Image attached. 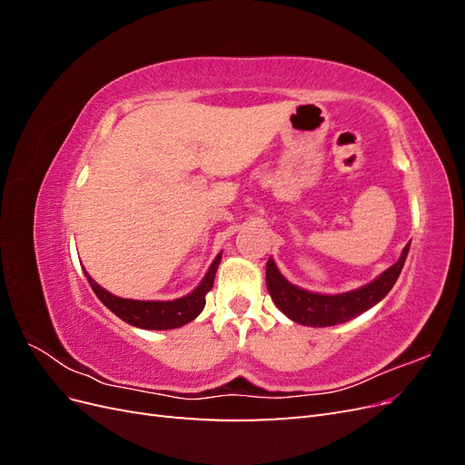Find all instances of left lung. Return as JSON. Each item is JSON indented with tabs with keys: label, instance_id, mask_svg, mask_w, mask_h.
I'll return each instance as SVG.
<instances>
[{
	"label": "left lung",
	"instance_id": "left-lung-1",
	"mask_svg": "<svg viewBox=\"0 0 465 465\" xmlns=\"http://www.w3.org/2000/svg\"><path fill=\"white\" fill-rule=\"evenodd\" d=\"M407 252H410V244L403 248L401 258L388 267L378 279H374L371 285H364L345 294H333V297H330V294H316L294 287L279 273L273 260H267L265 265V285L279 311L287 314L291 320L302 323V326H335V323L347 322L367 312L369 308L386 297L401 273Z\"/></svg>",
	"mask_w": 465,
	"mask_h": 465
}]
</instances>
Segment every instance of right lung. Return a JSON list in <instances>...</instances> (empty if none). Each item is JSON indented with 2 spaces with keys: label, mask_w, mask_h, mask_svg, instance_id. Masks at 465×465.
<instances>
[{
  "label": "right lung",
  "mask_w": 465,
  "mask_h": 465,
  "mask_svg": "<svg viewBox=\"0 0 465 465\" xmlns=\"http://www.w3.org/2000/svg\"><path fill=\"white\" fill-rule=\"evenodd\" d=\"M221 262V254L211 263L207 275L192 294L184 299L171 301V302H157V301H132V299H120L114 294L103 289L101 285L93 281V277L85 272L89 285L93 287L94 294L103 301L106 308H110L118 318L132 323V326L143 328V330H174L192 322L195 316H200L205 306V294L213 287L215 272Z\"/></svg>",
  "instance_id": "add662e5"
}]
</instances>
